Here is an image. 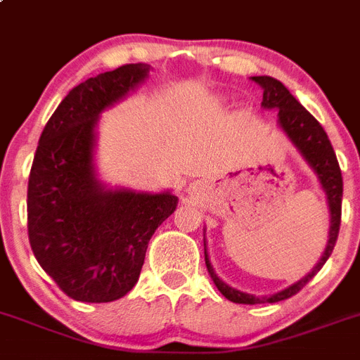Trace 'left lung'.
Segmentation results:
<instances>
[{
  "label": "left lung",
  "instance_id": "1",
  "mask_svg": "<svg viewBox=\"0 0 360 360\" xmlns=\"http://www.w3.org/2000/svg\"><path fill=\"white\" fill-rule=\"evenodd\" d=\"M252 81H255L262 89V106L268 108V110L270 108L279 110V114H277V123L283 128L284 134L288 136L290 141L295 145V148L299 150V154L310 165V168L315 172V176H317L319 183L323 186L324 193H326L328 206H330V232H328V245L323 257L315 264V268L310 274L302 277L301 281H297L292 286H288V288H284L283 292H277L270 297H262V299H259L255 295H250V293L239 292V290L228 286L226 283L219 279L217 274L214 271V266H212L205 243V262L212 281H214L219 292L223 293L228 301L239 302V304H257V302L262 301H284V299L295 295L302 286L310 283L315 275H317V271L324 266V262L328 261L331 252H333L337 236H339L340 205H342V176H340L339 162H337L333 146H331L330 139H328L326 132L321 127V123L315 120L310 112L306 110L301 103L293 98L290 90L281 81L274 79L270 76H255L252 77Z\"/></svg>",
  "mask_w": 360,
  "mask_h": 360
}]
</instances>
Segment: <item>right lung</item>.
Masks as SVG:
<instances>
[{
    "label": "right lung",
    "instance_id": "obj_1",
    "mask_svg": "<svg viewBox=\"0 0 360 360\" xmlns=\"http://www.w3.org/2000/svg\"><path fill=\"white\" fill-rule=\"evenodd\" d=\"M148 70L123 65L74 86L37 143L27 192L30 248L76 301L127 295L139 279L150 237L177 206L170 192L105 188L94 170L99 114L143 83Z\"/></svg>",
    "mask_w": 360,
    "mask_h": 360
}]
</instances>
